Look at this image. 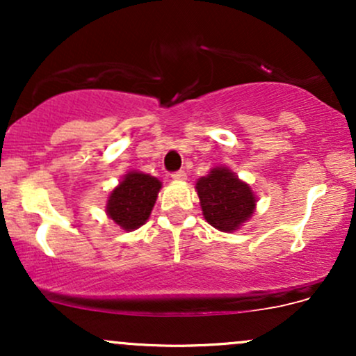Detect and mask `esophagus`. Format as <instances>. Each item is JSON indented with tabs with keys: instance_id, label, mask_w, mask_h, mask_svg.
Returning a JSON list of instances; mask_svg holds the SVG:
<instances>
[{
	"instance_id": "1",
	"label": "esophagus",
	"mask_w": 356,
	"mask_h": 356,
	"mask_svg": "<svg viewBox=\"0 0 356 356\" xmlns=\"http://www.w3.org/2000/svg\"><path fill=\"white\" fill-rule=\"evenodd\" d=\"M172 179L175 182H184L187 179V174L184 172V170H179V172H174L172 174Z\"/></svg>"
}]
</instances>
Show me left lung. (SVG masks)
Instances as JSON below:
<instances>
[{
  "mask_svg": "<svg viewBox=\"0 0 356 356\" xmlns=\"http://www.w3.org/2000/svg\"><path fill=\"white\" fill-rule=\"evenodd\" d=\"M195 191L204 219L220 232H236L256 212L254 191L226 165L212 167L197 179Z\"/></svg>",
  "mask_w": 356,
  "mask_h": 356,
  "instance_id": "1",
  "label": "left lung"
}]
</instances>
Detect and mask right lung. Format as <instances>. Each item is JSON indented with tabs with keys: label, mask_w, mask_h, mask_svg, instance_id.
<instances>
[{
	"label": "right lung",
	"mask_w": 356,
	"mask_h": 356,
	"mask_svg": "<svg viewBox=\"0 0 356 356\" xmlns=\"http://www.w3.org/2000/svg\"><path fill=\"white\" fill-rule=\"evenodd\" d=\"M162 182L150 174L130 170L110 191L105 212L120 229L136 231L150 218Z\"/></svg>",
	"instance_id": "obj_1"
}]
</instances>
